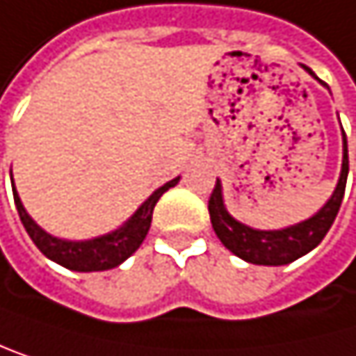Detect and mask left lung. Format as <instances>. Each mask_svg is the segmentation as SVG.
Returning <instances> with one entry per match:
<instances>
[{
	"mask_svg": "<svg viewBox=\"0 0 356 356\" xmlns=\"http://www.w3.org/2000/svg\"><path fill=\"white\" fill-rule=\"evenodd\" d=\"M305 67V65H303ZM305 72L314 76L309 67ZM316 79V76H314ZM346 179H348V145H346V132L341 130V170L339 179L333 190V194L327 198L323 207L309 216L307 220L299 224H291L286 228H273V230H261L252 228L237 218H232L224 204V190L222 181H216V188L209 198V216H211V226L216 230L218 239L226 250H230L241 261L252 263V265H267V267H280L289 265L297 258L305 256L316 248L325 235L329 232L337 211L341 198H344L346 190Z\"/></svg>",
	"mask_w": 356,
	"mask_h": 356,
	"instance_id": "obj_1",
	"label": "left lung"
}]
</instances>
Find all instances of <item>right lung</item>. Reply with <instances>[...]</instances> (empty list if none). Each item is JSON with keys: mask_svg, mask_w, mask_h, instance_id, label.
Listing matches in <instances>:
<instances>
[{"mask_svg": "<svg viewBox=\"0 0 356 356\" xmlns=\"http://www.w3.org/2000/svg\"><path fill=\"white\" fill-rule=\"evenodd\" d=\"M10 179H12V192H15V204H17L19 218L27 230V235L35 243V248L47 258H51L53 263H57L65 269L79 271V273H89V271L115 269L124 261H128L147 237L149 226H152V216H154L156 202L160 200V196L166 190H170L179 184L181 177H175V179H170L162 188H158L124 224L117 226L115 230L106 232V235H98V237H91V239H79V241L55 237V235H51V232H47L42 226H38L35 220L23 207L21 196L15 188V177H10Z\"/></svg>", "mask_w": 356, "mask_h": 356, "instance_id": "1", "label": "right lung"}]
</instances>
